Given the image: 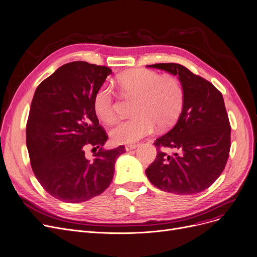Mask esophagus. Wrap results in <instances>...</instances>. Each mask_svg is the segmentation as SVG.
I'll list each match as a JSON object with an SVG mask.
<instances>
[{"instance_id": "1", "label": "esophagus", "mask_w": 257, "mask_h": 257, "mask_svg": "<svg viewBox=\"0 0 257 257\" xmlns=\"http://www.w3.org/2000/svg\"><path fill=\"white\" fill-rule=\"evenodd\" d=\"M136 148H137V144H126L125 145V151L130 152V151L136 149Z\"/></svg>"}]
</instances>
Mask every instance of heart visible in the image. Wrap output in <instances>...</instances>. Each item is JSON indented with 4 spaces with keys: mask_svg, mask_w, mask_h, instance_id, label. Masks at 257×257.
<instances>
[{
    "mask_svg": "<svg viewBox=\"0 0 257 257\" xmlns=\"http://www.w3.org/2000/svg\"><path fill=\"white\" fill-rule=\"evenodd\" d=\"M116 84L127 99H136L132 113L135 115L113 127L109 135L116 144H132L151 135L157 125L166 128L176 123L185 102V90L181 80L173 75H161L149 69H134L122 73ZM93 107L104 123L117 118L116 101L107 85L96 92Z\"/></svg>",
    "mask_w": 257,
    "mask_h": 257,
    "instance_id": "b5f03b06",
    "label": "heart"
}]
</instances>
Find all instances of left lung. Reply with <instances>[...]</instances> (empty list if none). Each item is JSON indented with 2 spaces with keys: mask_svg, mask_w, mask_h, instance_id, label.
Returning a JSON list of instances; mask_svg holds the SVG:
<instances>
[{
  "mask_svg": "<svg viewBox=\"0 0 257 257\" xmlns=\"http://www.w3.org/2000/svg\"><path fill=\"white\" fill-rule=\"evenodd\" d=\"M178 75L185 102L176 125L154 144L155 161L145 173L153 185L177 194H194L210 187L229 158L231 126L222 93L205 78L179 64H155ZM162 148L173 149L168 155Z\"/></svg>",
  "mask_w": 257,
  "mask_h": 257,
  "instance_id": "1",
  "label": "left lung"
}]
</instances>
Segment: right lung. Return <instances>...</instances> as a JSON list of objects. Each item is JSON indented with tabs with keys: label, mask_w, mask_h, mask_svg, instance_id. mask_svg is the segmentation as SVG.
<instances>
[{
	"label": "right lung",
	"mask_w": 257,
	"mask_h": 257,
	"mask_svg": "<svg viewBox=\"0 0 257 257\" xmlns=\"http://www.w3.org/2000/svg\"><path fill=\"white\" fill-rule=\"evenodd\" d=\"M112 70L85 62L58 68L36 88L26 125V143L33 173L43 188L66 203H81L111 184L123 145L103 151L107 140L93 101ZM90 146L98 152L85 158Z\"/></svg>",
	"instance_id": "obj_1"
}]
</instances>
